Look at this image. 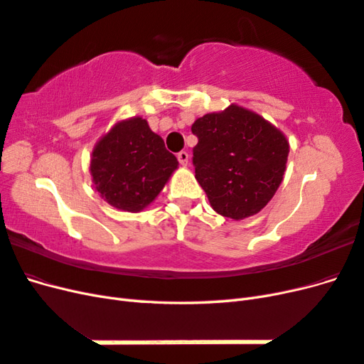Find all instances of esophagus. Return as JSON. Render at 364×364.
Returning <instances> with one entry per match:
<instances>
[{
    "label": "esophagus",
    "instance_id": "obj_1",
    "mask_svg": "<svg viewBox=\"0 0 364 364\" xmlns=\"http://www.w3.org/2000/svg\"><path fill=\"white\" fill-rule=\"evenodd\" d=\"M178 159H179L181 165H183V167H186V165H188V159H190L188 153H186V151H181V153H178Z\"/></svg>",
    "mask_w": 364,
    "mask_h": 364
}]
</instances>
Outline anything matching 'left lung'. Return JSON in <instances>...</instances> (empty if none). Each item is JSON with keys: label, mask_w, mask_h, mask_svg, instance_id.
Masks as SVG:
<instances>
[{"label": "left lung", "mask_w": 364, "mask_h": 364, "mask_svg": "<svg viewBox=\"0 0 364 364\" xmlns=\"http://www.w3.org/2000/svg\"><path fill=\"white\" fill-rule=\"evenodd\" d=\"M196 179L215 213L234 220L258 214L279 188L290 146L282 132L238 105L194 121Z\"/></svg>", "instance_id": "1"}]
</instances>
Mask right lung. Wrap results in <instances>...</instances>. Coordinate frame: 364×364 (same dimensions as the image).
<instances>
[{
    "mask_svg": "<svg viewBox=\"0 0 364 364\" xmlns=\"http://www.w3.org/2000/svg\"><path fill=\"white\" fill-rule=\"evenodd\" d=\"M178 159L147 119H121L97 141L90 171L95 190L119 211L146 209L178 168Z\"/></svg>",
    "mask_w": 364,
    "mask_h": 364,
    "instance_id": "add662e5",
    "label": "right lung"
}]
</instances>
